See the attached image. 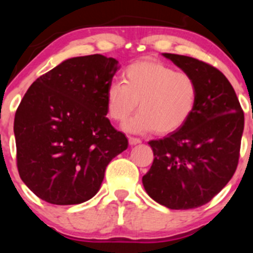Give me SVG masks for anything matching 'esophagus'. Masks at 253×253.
Masks as SVG:
<instances>
[{"label":"esophagus","mask_w":253,"mask_h":253,"mask_svg":"<svg viewBox=\"0 0 253 253\" xmlns=\"http://www.w3.org/2000/svg\"><path fill=\"white\" fill-rule=\"evenodd\" d=\"M128 142L131 145H136V144H139V143H141V139L136 138V137H128Z\"/></svg>","instance_id":"1"}]
</instances>
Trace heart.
<instances>
[{
	"mask_svg": "<svg viewBox=\"0 0 253 253\" xmlns=\"http://www.w3.org/2000/svg\"><path fill=\"white\" fill-rule=\"evenodd\" d=\"M198 100L197 81L154 58L132 62L124 71V83L112 82L106 89V111L122 122L137 108L139 112L125 124L132 133L177 131L192 116Z\"/></svg>",
	"mask_w": 253,
	"mask_h": 253,
	"instance_id": "obj_1",
	"label": "heart"
}]
</instances>
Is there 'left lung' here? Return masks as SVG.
Masks as SVG:
<instances>
[{
    "instance_id": "8db88e82",
    "label": "left lung",
    "mask_w": 253,
    "mask_h": 253,
    "mask_svg": "<svg viewBox=\"0 0 253 253\" xmlns=\"http://www.w3.org/2000/svg\"><path fill=\"white\" fill-rule=\"evenodd\" d=\"M164 56L197 81L198 100L181 128L148 143L154 160L143 176V186L168 208H197L220 192L235 172L244 111L233 85L218 68L188 56Z\"/></svg>"
}]
</instances>
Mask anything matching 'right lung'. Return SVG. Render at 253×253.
Instances as JSON below:
<instances>
[{"label":"right lung","mask_w":253,"mask_h":253,"mask_svg":"<svg viewBox=\"0 0 253 253\" xmlns=\"http://www.w3.org/2000/svg\"><path fill=\"white\" fill-rule=\"evenodd\" d=\"M119 61L88 55L40 76L14 116L17 168L23 182L51 205H78L100 188L112 158L128 141L105 116L106 89Z\"/></svg>","instance_id":"1"}]
</instances>
